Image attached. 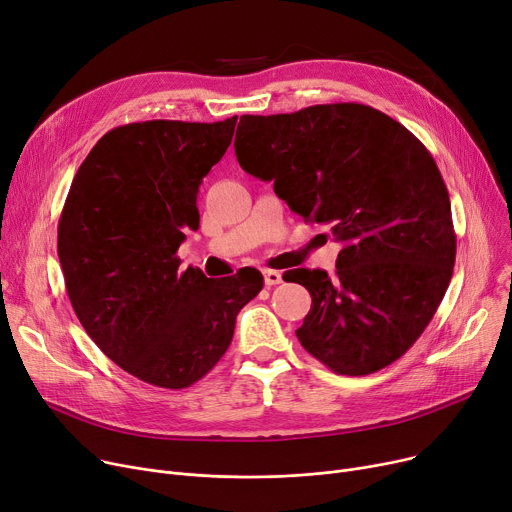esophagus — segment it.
Wrapping results in <instances>:
<instances>
[{
	"label": "esophagus",
	"instance_id": "obj_1",
	"mask_svg": "<svg viewBox=\"0 0 512 512\" xmlns=\"http://www.w3.org/2000/svg\"><path fill=\"white\" fill-rule=\"evenodd\" d=\"M263 280H265V286H276L282 282V274L276 270H263Z\"/></svg>",
	"mask_w": 512,
	"mask_h": 512
}]
</instances>
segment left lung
Masks as SVG:
<instances>
[{
  "label": "left lung",
  "instance_id": "left-lung-1",
  "mask_svg": "<svg viewBox=\"0 0 512 512\" xmlns=\"http://www.w3.org/2000/svg\"><path fill=\"white\" fill-rule=\"evenodd\" d=\"M234 153L342 242L334 278L305 267L286 276L313 299L297 330L305 351L340 375L405 355L442 303L456 255L446 184L423 143L369 105L328 103L240 116Z\"/></svg>",
  "mask_w": 512,
  "mask_h": 512
}]
</instances>
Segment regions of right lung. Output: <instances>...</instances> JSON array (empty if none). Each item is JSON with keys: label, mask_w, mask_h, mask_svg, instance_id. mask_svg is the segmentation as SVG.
<instances>
[{"label": "right lung", "mask_w": 512, "mask_h": 512, "mask_svg": "<svg viewBox=\"0 0 512 512\" xmlns=\"http://www.w3.org/2000/svg\"><path fill=\"white\" fill-rule=\"evenodd\" d=\"M224 122L118 126L80 164L58 224V257L76 317L93 342L147 384L180 390L228 351L238 311L263 288L245 267L213 280L180 267L197 193L232 143Z\"/></svg>", "instance_id": "1"}]
</instances>
